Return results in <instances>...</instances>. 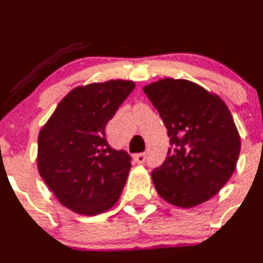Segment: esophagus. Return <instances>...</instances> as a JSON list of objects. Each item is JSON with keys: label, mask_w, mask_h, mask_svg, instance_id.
I'll return each instance as SVG.
<instances>
[{"label": "esophagus", "mask_w": 263, "mask_h": 263, "mask_svg": "<svg viewBox=\"0 0 263 263\" xmlns=\"http://www.w3.org/2000/svg\"><path fill=\"white\" fill-rule=\"evenodd\" d=\"M145 159H146V153H139L134 155V160L137 163H139V164H142V163L145 162Z\"/></svg>", "instance_id": "obj_1"}]
</instances>
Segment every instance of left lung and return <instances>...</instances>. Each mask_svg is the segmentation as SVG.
Returning a JSON list of instances; mask_svg holds the SVG:
<instances>
[{
	"instance_id": "1",
	"label": "left lung",
	"mask_w": 263,
	"mask_h": 263,
	"mask_svg": "<svg viewBox=\"0 0 263 263\" xmlns=\"http://www.w3.org/2000/svg\"><path fill=\"white\" fill-rule=\"evenodd\" d=\"M143 90L171 138L168 157L152 172L158 194L182 208L211 199L232 177L241 151L230 109L218 95L182 79H162Z\"/></svg>"
}]
</instances>
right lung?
Masks as SVG:
<instances>
[{"label":"right lung","instance_id":"obj_1","mask_svg":"<svg viewBox=\"0 0 263 263\" xmlns=\"http://www.w3.org/2000/svg\"><path fill=\"white\" fill-rule=\"evenodd\" d=\"M134 87L129 80L75 87L40 130L39 173L59 202L75 213L95 216L119 199L132 158L109 145L105 126Z\"/></svg>","mask_w":263,"mask_h":263}]
</instances>
